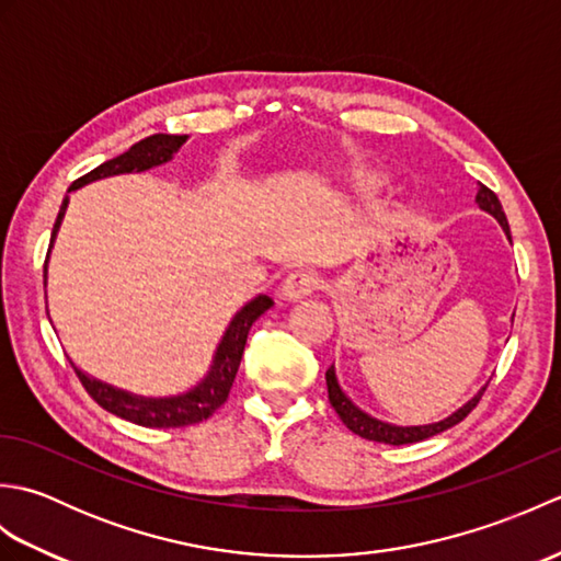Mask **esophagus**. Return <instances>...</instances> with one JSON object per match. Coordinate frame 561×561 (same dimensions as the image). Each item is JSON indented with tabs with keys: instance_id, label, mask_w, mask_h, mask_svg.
<instances>
[{
	"instance_id": "34e87169",
	"label": "esophagus",
	"mask_w": 561,
	"mask_h": 561,
	"mask_svg": "<svg viewBox=\"0 0 561 561\" xmlns=\"http://www.w3.org/2000/svg\"><path fill=\"white\" fill-rule=\"evenodd\" d=\"M320 279L313 272H291L287 279L282 282V299L287 301H301L318 289Z\"/></svg>"
}]
</instances>
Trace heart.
<instances>
[{"label":"heart","instance_id":"heart-1","mask_svg":"<svg viewBox=\"0 0 561 561\" xmlns=\"http://www.w3.org/2000/svg\"><path fill=\"white\" fill-rule=\"evenodd\" d=\"M388 185V178L383 173H356L352 178V187L356 190L359 195H376L380 193Z\"/></svg>","mask_w":561,"mask_h":561}]
</instances>
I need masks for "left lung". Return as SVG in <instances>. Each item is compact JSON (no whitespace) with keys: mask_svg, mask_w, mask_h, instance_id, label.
<instances>
[{"mask_svg":"<svg viewBox=\"0 0 561 561\" xmlns=\"http://www.w3.org/2000/svg\"><path fill=\"white\" fill-rule=\"evenodd\" d=\"M474 202H478V207L486 214H492V217L499 221V226H502L506 238L511 241V231H508V221H506V214L502 209V202H499V197L492 193L490 187H484L482 183H478V195H474ZM325 380H328V396H330V404L335 408V412L340 414V420L344 422V426L350 428V432L359 434L362 438H368V440H378V444H390V446H402V444H414V440H424L428 436H436L440 432H446V428H450L453 424H458L460 420H465V416L470 414V410L474 408V404L480 402L482 392L486 388V383L474 392V396L462 402L460 408L456 412H450L448 416H444V420L438 422H432V424H416V426H400V424H390V422H383L378 420V416L364 412L359 404H354L352 398L347 396V392L342 390L340 386V378H337V368L335 364H332L328 371H325Z\"/></svg>","mask_w":561,"mask_h":561,"instance_id":"1","label":"left lung"}]
</instances>
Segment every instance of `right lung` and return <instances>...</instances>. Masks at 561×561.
Here are the masks:
<instances>
[{
    "mask_svg": "<svg viewBox=\"0 0 561 561\" xmlns=\"http://www.w3.org/2000/svg\"><path fill=\"white\" fill-rule=\"evenodd\" d=\"M187 139H190L187 135H165V133L151 135L129 147L125 153H121V157L101 163L99 169H93L91 173H87L69 185L67 195L62 199V207H59V214L55 219L50 248H47V260H45V272H43L45 284H47V262H50L55 238L59 233V226H62V219L69 207V195L77 193V190L83 185L103 181V178L125 175V173H145V171L157 169V165L169 163L173 161L175 153L181 151V147ZM270 306H272L270 296L257 294L238 308V311L231 316L229 325H226L221 340L217 342V350L211 354L207 374L202 376L195 386H190L183 392H175V396H159V398L137 396L133 390L117 388L113 383H105V380L96 376H89L87 371H81V368L75 364V359L69 362L75 366L83 388L89 390V396L96 400L103 410L123 416L127 422L139 424V426H151V428H175V426L197 424L217 412L226 402V398H229L238 366H241V356L245 350L250 325H253Z\"/></svg>",
    "mask_w": 561,
    "mask_h": 561,
    "instance_id": "1",
    "label": "right lung"
}]
</instances>
